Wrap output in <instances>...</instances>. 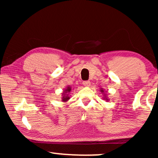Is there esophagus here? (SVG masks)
<instances>
[{"label": "esophagus", "instance_id": "1", "mask_svg": "<svg viewBox=\"0 0 158 158\" xmlns=\"http://www.w3.org/2000/svg\"><path fill=\"white\" fill-rule=\"evenodd\" d=\"M83 84L84 86H85V87H89V86L90 85V81H83Z\"/></svg>", "mask_w": 158, "mask_h": 158}]
</instances>
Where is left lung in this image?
<instances>
[{
    "label": "left lung",
    "instance_id": "obj_1",
    "mask_svg": "<svg viewBox=\"0 0 158 158\" xmlns=\"http://www.w3.org/2000/svg\"><path fill=\"white\" fill-rule=\"evenodd\" d=\"M100 91L101 92V94H103V100H105V101H109V98H108L106 94V92L105 91L104 89H103V88H101Z\"/></svg>",
    "mask_w": 158,
    "mask_h": 158
}]
</instances>
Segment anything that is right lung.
Here are the masks:
<instances>
[{
    "mask_svg": "<svg viewBox=\"0 0 158 158\" xmlns=\"http://www.w3.org/2000/svg\"><path fill=\"white\" fill-rule=\"evenodd\" d=\"M71 90H72V88H71L70 85H68V87L64 88L62 94V101H63V102H67V101L70 98V97L69 96V94H70V92Z\"/></svg>",
    "mask_w": 158,
    "mask_h": 158,
    "instance_id": "1",
    "label": "right lung"
}]
</instances>
